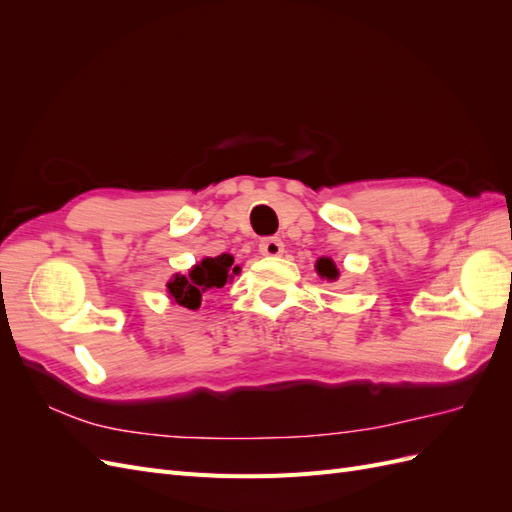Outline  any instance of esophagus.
Here are the masks:
<instances>
[{"mask_svg":"<svg viewBox=\"0 0 512 512\" xmlns=\"http://www.w3.org/2000/svg\"><path fill=\"white\" fill-rule=\"evenodd\" d=\"M258 250L262 256H282L284 254V243L277 237H267L258 243Z\"/></svg>","mask_w":512,"mask_h":512,"instance_id":"obj_1","label":"esophagus"}]
</instances>
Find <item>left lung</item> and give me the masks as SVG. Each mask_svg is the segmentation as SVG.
<instances>
[{"mask_svg": "<svg viewBox=\"0 0 512 512\" xmlns=\"http://www.w3.org/2000/svg\"><path fill=\"white\" fill-rule=\"evenodd\" d=\"M316 271H318L322 277H327V280H337V275H339V271H337V267H335V262H333L331 258H320V260L316 262Z\"/></svg>", "mask_w": 512, "mask_h": 512, "instance_id": "1", "label": "left lung"}]
</instances>
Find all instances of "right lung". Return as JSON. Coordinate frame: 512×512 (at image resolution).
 Returning a JSON list of instances; mask_svg holds the SVG:
<instances>
[{
	"mask_svg": "<svg viewBox=\"0 0 512 512\" xmlns=\"http://www.w3.org/2000/svg\"><path fill=\"white\" fill-rule=\"evenodd\" d=\"M230 267H232V256L228 254L215 256V258H203L188 275H175V280L168 282L170 297L183 307L198 309L205 292L220 290L226 286L228 277H232ZM237 271L239 267L232 269V273Z\"/></svg>",
	"mask_w": 512,
	"mask_h": 512,
	"instance_id": "1",
	"label": "right lung"
}]
</instances>
